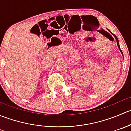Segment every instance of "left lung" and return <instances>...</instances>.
I'll return each instance as SVG.
<instances>
[{
	"label": "left lung",
	"instance_id": "1",
	"mask_svg": "<svg viewBox=\"0 0 131 131\" xmlns=\"http://www.w3.org/2000/svg\"><path fill=\"white\" fill-rule=\"evenodd\" d=\"M113 36H114V37H115V38L116 40H117V46H118V49H120V51H121V53H122V55H123V53H122V51H121V47H120V46H119V43H118V39H117V37H116V36H115V35H114V34H113Z\"/></svg>",
	"mask_w": 131,
	"mask_h": 131
}]
</instances>
